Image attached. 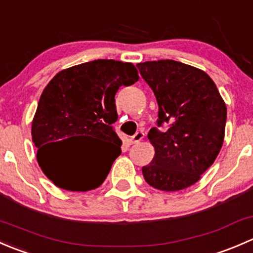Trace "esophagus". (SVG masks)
I'll return each instance as SVG.
<instances>
[{"mask_svg": "<svg viewBox=\"0 0 253 253\" xmlns=\"http://www.w3.org/2000/svg\"><path fill=\"white\" fill-rule=\"evenodd\" d=\"M143 138H144V133H143L142 131H138L136 134H133V136L131 137V139H129V141H131L132 144H134V143L141 142Z\"/></svg>", "mask_w": 253, "mask_h": 253, "instance_id": "esophagus-1", "label": "esophagus"}]
</instances>
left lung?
Here are the masks:
<instances>
[{
	"label": "left lung",
	"instance_id": "8db88e82",
	"mask_svg": "<svg viewBox=\"0 0 253 253\" xmlns=\"http://www.w3.org/2000/svg\"><path fill=\"white\" fill-rule=\"evenodd\" d=\"M158 106V127L148 139L155 149L144 180L160 191H180L197 182L224 142L226 106L215 83L200 68L174 60L138 63Z\"/></svg>",
	"mask_w": 253,
	"mask_h": 253
}]
</instances>
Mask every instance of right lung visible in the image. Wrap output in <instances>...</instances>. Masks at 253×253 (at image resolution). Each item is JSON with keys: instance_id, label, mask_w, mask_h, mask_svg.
<instances>
[{"instance_id": "add662e5", "label": "right lung", "mask_w": 253, "mask_h": 253, "mask_svg": "<svg viewBox=\"0 0 253 253\" xmlns=\"http://www.w3.org/2000/svg\"><path fill=\"white\" fill-rule=\"evenodd\" d=\"M129 62L95 60L63 70L42 91L32 125V138L42 172L57 187L89 191L99 187L114 160L121 154V139L112 124L117 120L115 94L121 85L138 81ZM70 139H88L75 150ZM100 144H110L106 152Z\"/></svg>"}]
</instances>
